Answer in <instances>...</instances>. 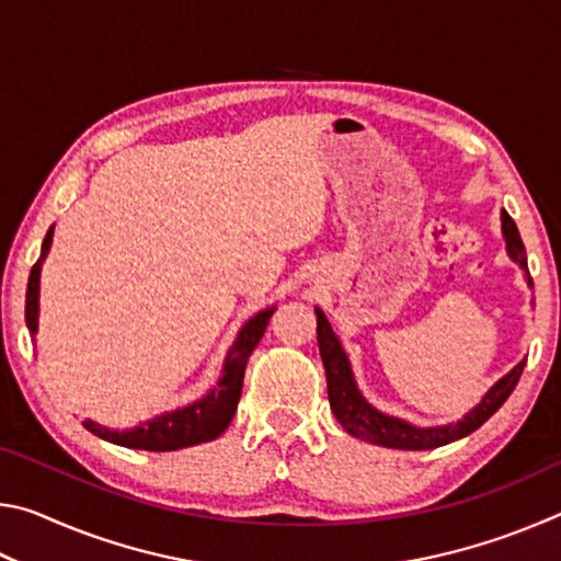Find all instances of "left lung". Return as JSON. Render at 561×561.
Listing matches in <instances>:
<instances>
[{"label": "left lung", "instance_id": "obj_1", "mask_svg": "<svg viewBox=\"0 0 561 561\" xmlns=\"http://www.w3.org/2000/svg\"><path fill=\"white\" fill-rule=\"evenodd\" d=\"M502 232H505L510 257L527 270L525 244H522L517 225L507 215V210H502ZM317 339L319 354L327 368L329 403L331 411L336 415V421L341 423V428L354 435V438L398 450H433L440 448V445L465 438V435H470L472 431H478L492 413L500 411V405L507 401L510 393L515 391L522 368H525V360H519L505 378H500V381L490 388L480 405H474L472 411L455 425H443V428H415V425H408L403 421H398V417L378 413L376 408L364 401V396L358 393V388L354 383V376H351V366L344 348H341L339 339L334 331H331V324L321 309H317Z\"/></svg>", "mask_w": 561, "mask_h": 561}]
</instances>
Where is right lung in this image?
I'll return each mask as SVG.
<instances>
[{"label":"right lung","instance_id":"add662e5","mask_svg":"<svg viewBox=\"0 0 561 561\" xmlns=\"http://www.w3.org/2000/svg\"><path fill=\"white\" fill-rule=\"evenodd\" d=\"M51 234H54V227H49V232H46V237H44L42 260L46 257V252H49ZM42 260L32 267L30 284H26L24 319H26V327H30L32 334H36V317H39ZM272 314H274V309H264L257 317H252L250 321H247L240 331V336H237V341L232 344L230 354H227V358H225L220 383H217L213 391L205 398H201L197 403L187 405V408H178V411H173V413L158 415L156 421H148L133 431H111L93 421H83V428L91 431L93 435H99V438H103V440L123 445V448L156 450V453L180 450V448H190V445H197V443L215 440L217 435L225 433V428L232 421V415L237 411V401H240V393H242L247 358H250L254 346L260 344V339L264 334V329H267Z\"/></svg>","mask_w":561,"mask_h":561}]
</instances>
